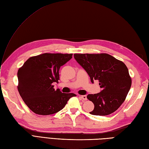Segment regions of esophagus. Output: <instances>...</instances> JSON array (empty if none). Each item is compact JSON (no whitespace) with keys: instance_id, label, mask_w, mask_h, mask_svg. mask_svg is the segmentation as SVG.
<instances>
[{"instance_id":"obj_1","label":"esophagus","mask_w":149,"mask_h":149,"mask_svg":"<svg viewBox=\"0 0 149 149\" xmlns=\"http://www.w3.org/2000/svg\"><path fill=\"white\" fill-rule=\"evenodd\" d=\"M80 97L81 98V99H82L83 101H85V100H87L86 95H81Z\"/></svg>"}]
</instances>
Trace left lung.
<instances>
[{
  "label": "left lung",
  "mask_w": 149,
  "mask_h": 149,
  "mask_svg": "<svg viewBox=\"0 0 149 149\" xmlns=\"http://www.w3.org/2000/svg\"><path fill=\"white\" fill-rule=\"evenodd\" d=\"M74 59L84 68L91 82L99 80L100 92L88 94L94 104L90 113L107 116L124 102L132 85V78L124 63L107 54H74Z\"/></svg>",
  "instance_id": "obj_1"
}]
</instances>
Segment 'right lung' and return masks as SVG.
Instances as JSON below:
<instances>
[{
  "instance_id": "obj_1",
  "label": "right lung",
  "mask_w": 149,
  "mask_h": 149,
  "mask_svg": "<svg viewBox=\"0 0 149 149\" xmlns=\"http://www.w3.org/2000/svg\"><path fill=\"white\" fill-rule=\"evenodd\" d=\"M72 54L45 53L33 56L17 71V90L31 111L50 115L62 110L76 95L55 90L52 83L59 79V69L72 58Z\"/></svg>"
}]
</instances>
